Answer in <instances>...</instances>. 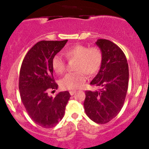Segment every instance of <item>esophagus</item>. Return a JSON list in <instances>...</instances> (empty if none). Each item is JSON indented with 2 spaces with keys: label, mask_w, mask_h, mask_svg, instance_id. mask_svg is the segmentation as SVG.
Masks as SVG:
<instances>
[{
  "label": "esophagus",
  "mask_w": 149,
  "mask_h": 149,
  "mask_svg": "<svg viewBox=\"0 0 149 149\" xmlns=\"http://www.w3.org/2000/svg\"><path fill=\"white\" fill-rule=\"evenodd\" d=\"M69 93H70V95H73L76 93V91H69Z\"/></svg>",
  "instance_id": "1"
}]
</instances>
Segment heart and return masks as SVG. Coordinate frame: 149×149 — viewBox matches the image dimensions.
Returning <instances> with one entry per match:
<instances>
[{
  "label": "heart",
  "mask_w": 149,
  "mask_h": 149,
  "mask_svg": "<svg viewBox=\"0 0 149 149\" xmlns=\"http://www.w3.org/2000/svg\"><path fill=\"white\" fill-rule=\"evenodd\" d=\"M68 60H76L73 73L66 74L60 81L61 88L75 90L82 87L86 80V74L93 76L97 73L102 62V54L97 47H88L83 45H76L64 51ZM52 66L57 74H62L66 69L64 60L59 55H55L52 60Z\"/></svg>",
  "instance_id": "1"
}]
</instances>
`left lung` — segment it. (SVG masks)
<instances>
[{"mask_svg":"<svg viewBox=\"0 0 149 149\" xmlns=\"http://www.w3.org/2000/svg\"><path fill=\"white\" fill-rule=\"evenodd\" d=\"M102 54V62L91 85L98 91H86L84 109L88 117L97 124L114 118L123 107L129 83V66L122 50L111 41L100 39L95 42Z\"/></svg>","mask_w":149,"mask_h":149,"instance_id":"obj_1","label":"left lung"}]
</instances>
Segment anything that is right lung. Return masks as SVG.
Wrapping results in <instances>:
<instances>
[{
    "mask_svg": "<svg viewBox=\"0 0 149 149\" xmlns=\"http://www.w3.org/2000/svg\"><path fill=\"white\" fill-rule=\"evenodd\" d=\"M68 40L40 41L24 56L19 78L20 97L30 118L44 128H52L62 120L69 100L68 91L60 92L53 98L49 90L58 85L53 76L52 60Z\"/></svg>",
    "mask_w": 149,
    "mask_h": 149,
    "instance_id": "obj_1",
    "label": "right lung"
}]
</instances>
